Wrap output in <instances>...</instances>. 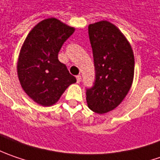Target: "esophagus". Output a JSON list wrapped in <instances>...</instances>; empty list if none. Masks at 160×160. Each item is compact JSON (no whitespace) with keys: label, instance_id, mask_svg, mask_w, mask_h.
I'll return each mask as SVG.
<instances>
[{"label":"esophagus","instance_id":"obj_1","mask_svg":"<svg viewBox=\"0 0 160 160\" xmlns=\"http://www.w3.org/2000/svg\"><path fill=\"white\" fill-rule=\"evenodd\" d=\"M76 79H77V82H78V83H80V81H81V76H80V75L76 76Z\"/></svg>","mask_w":160,"mask_h":160}]
</instances>
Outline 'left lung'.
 Instances as JSON below:
<instances>
[{
  "instance_id": "left-lung-1",
  "label": "left lung",
  "mask_w": 160,
  "mask_h": 160,
  "mask_svg": "<svg viewBox=\"0 0 160 160\" xmlns=\"http://www.w3.org/2000/svg\"><path fill=\"white\" fill-rule=\"evenodd\" d=\"M95 66L93 86L86 89L88 108L98 114L115 109L129 92L134 74L132 47L108 21L88 26Z\"/></svg>"
}]
</instances>
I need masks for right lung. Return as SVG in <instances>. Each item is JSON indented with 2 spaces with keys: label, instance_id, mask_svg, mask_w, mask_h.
<instances>
[{
  "label": "right lung",
  "instance_id": "1",
  "mask_svg": "<svg viewBox=\"0 0 160 160\" xmlns=\"http://www.w3.org/2000/svg\"><path fill=\"white\" fill-rule=\"evenodd\" d=\"M74 28L51 18L39 22L28 35L18 62V76L26 93L38 104L56 103L76 78L58 60V52Z\"/></svg>",
  "mask_w": 160,
  "mask_h": 160
}]
</instances>
